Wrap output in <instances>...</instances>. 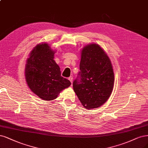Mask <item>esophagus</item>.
<instances>
[{
  "label": "esophagus",
  "instance_id": "34e87169",
  "mask_svg": "<svg viewBox=\"0 0 148 148\" xmlns=\"http://www.w3.org/2000/svg\"><path fill=\"white\" fill-rule=\"evenodd\" d=\"M69 79L70 80V82H71V83H72H72H73V77H72V76H70V77L69 78Z\"/></svg>",
  "mask_w": 148,
  "mask_h": 148
}]
</instances>
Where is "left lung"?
I'll return each mask as SVG.
<instances>
[{
    "instance_id": "left-lung-1",
    "label": "left lung",
    "mask_w": 148,
    "mask_h": 148,
    "mask_svg": "<svg viewBox=\"0 0 148 148\" xmlns=\"http://www.w3.org/2000/svg\"><path fill=\"white\" fill-rule=\"evenodd\" d=\"M79 69L73 88L81 103L87 109L102 105L114 86V75L108 56L99 45H87L81 51Z\"/></svg>"
}]
</instances>
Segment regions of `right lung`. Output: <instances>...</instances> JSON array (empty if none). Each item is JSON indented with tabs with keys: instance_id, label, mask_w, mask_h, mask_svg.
Listing matches in <instances>:
<instances>
[{
	"instance_id": "obj_1",
	"label": "right lung",
	"mask_w": 148,
	"mask_h": 148,
	"mask_svg": "<svg viewBox=\"0 0 148 148\" xmlns=\"http://www.w3.org/2000/svg\"><path fill=\"white\" fill-rule=\"evenodd\" d=\"M54 54L48 44H39L30 53L25 66V79L29 88L45 100L55 99L61 90L71 84L69 79L61 76Z\"/></svg>"
}]
</instances>
